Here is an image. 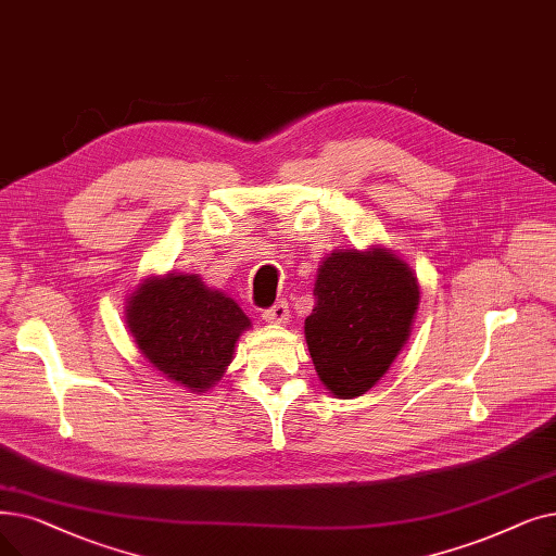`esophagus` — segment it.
Here are the masks:
<instances>
[{"mask_svg": "<svg viewBox=\"0 0 556 556\" xmlns=\"http://www.w3.org/2000/svg\"><path fill=\"white\" fill-rule=\"evenodd\" d=\"M261 318L270 325H283V323H288V318H291V311H288L286 302H277L270 308H263Z\"/></svg>", "mask_w": 556, "mask_h": 556, "instance_id": "1", "label": "esophagus"}]
</instances>
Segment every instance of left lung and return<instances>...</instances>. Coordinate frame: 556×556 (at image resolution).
<instances>
[{"label":"left lung","instance_id":"left-lung-1","mask_svg":"<svg viewBox=\"0 0 556 556\" xmlns=\"http://www.w3.org/2000/svg\"><path fill=\"white\" fill-rule=\"evenodd\" d=\"M316 306L304 323L320 381L336 397H358L386 375L412 333L420 286L391 250L331 252L318 268Z\"/></svg>","mask_w":556,"mask_h":556}]
</instances>
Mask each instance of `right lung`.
Instances as JSON below:
<instances>
[{
  "mask_svg": "<svg viewBox=\"0 0 556 556\" xmlns=\"http://www.w3.org/2000/svg\"><path fill=\"white\" fill-rule=\"evenodd\" d=\"M250 318L198 275L144 279L127 304V327L140 354L190 393L220 381Z\"/></svg>",
  "mask_w": 556,
  "mask_h": 556,
  "instance_id": "right-lung-1",
  "label": "right lung"
}]
</instances>
